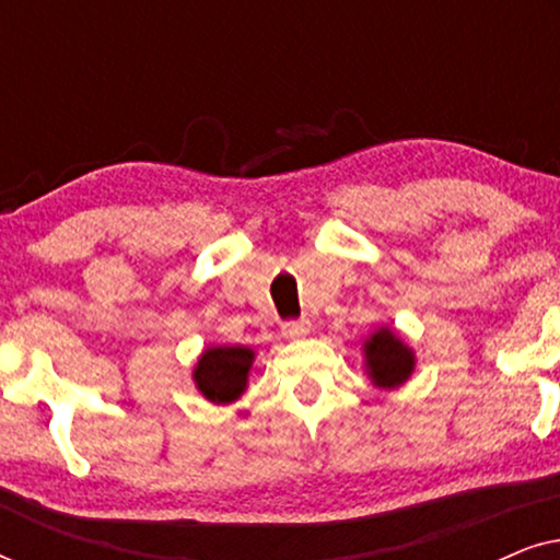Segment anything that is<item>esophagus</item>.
I'll return each instance as SVG.
<instances>
[{"label": "esophagus", "instance_id": "obj_1", "mask_svg": "<svg viewBox=\"0 0 560 560\" xmlns=\"http://www.w3.org/2000/svg\"><path fill=\"white\" fill-rule=\"evenodd\" d=\"M311 331V320L308 318H295V320H288L285 326H282V334L288 336V339H301Z\"/></svg>", "mask_w": 560, "mask_h": 560}]
</instances>
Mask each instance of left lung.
Listing matches in <instances>:
<instances>
[{"label": "left lung", "mask_w": 560, "mask_h": 560, "mask_svg": "<svg viewBox=\"0 0 560 560\" xmlns=\"http://www.w3.org/2000/svg\"><path fill=\"white\" fill-rule=\"evenodd\" d=\"M366 366H370V377L377 382L380 387H397L410 377L416 359L412 351L389 331V328H380L372 334V339L364 343Z\"/></svg>", "instance_id": "obj_1"}]
</instances>
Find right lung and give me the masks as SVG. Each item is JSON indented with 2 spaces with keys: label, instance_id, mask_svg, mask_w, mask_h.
<instances>
[{
  "label": "right lung",
  "instance_id": "1",
  "mask_svg": "<svg viewBox=\"0 0 560 560\" xmlns=\"http://www.w3.org/2000/svg\"><path fill=\"white\" fill-rule=\"evenodd\" d=\"M252 354L244 347H213L198 359L194 380L211 402H234L247 385Z\"/></svg>",
  "mask_w": 560,
  "mask_h": 560
}]
</instances>
